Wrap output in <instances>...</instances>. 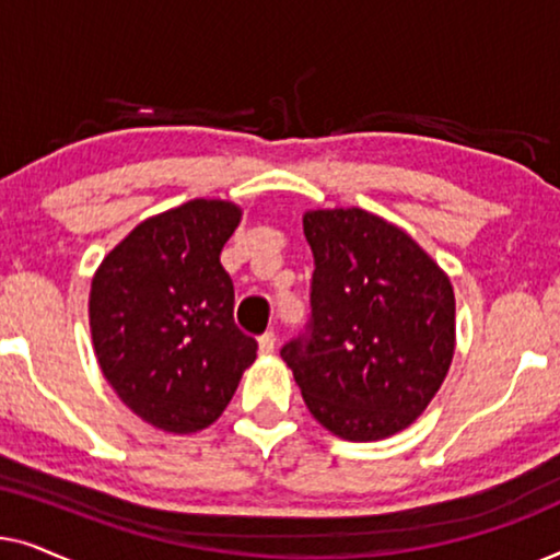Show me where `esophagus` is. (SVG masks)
I'll list each match as a JSON object with an SVG mask.
<instances>
[{
	"label": "esophagus",
	"mask_w": 560,
	"mask_h": 560,
	"mask_svg": "<svg viewBox=\"0 0 560 560\" xmlns=\"http://www.w3.org/2000/svg\"><path fill=\"white\" fill-rule=\"evenodd\" d=\"M275 341H278V339H275L272 331H265L262 336H259V354H265V357L272 354Z\"/></svg>",
	"instance_id": "esophagus-1"
}]
</instances>
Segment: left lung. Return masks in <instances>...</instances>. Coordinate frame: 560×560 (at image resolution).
<instances>
[{
	"mask_svg": "<svg viewBox=\"0 0 560 560\" xmlns=\"http://www.w3.org/2000/svg\"><path fill=\"white\" fill-rule=\"evenodd\" d=\"M316 270L308 334L282 347L311 416L343 441L416 423L456 349L448 275L420 244L364 209L305 211Z\"/></svg>",
	"mask_w": 560,
	"mask_h": 560,
	"instance_id": "8db88e82",
	"label": "left lung"
}]
</instances>
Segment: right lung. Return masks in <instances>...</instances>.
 <instances>
[{
	"mask_svg": "<svg viewBox=\"0 0 560 560\" xmlns=\"http://www.w3.org/2000/svg\"><path fill=\"white\" fill-rule=\"evenodd\" d=\"M240 221L236 203L194 198L137 224L91 280L98 366L119 400L165 433L209 428L257 357L219 262Z\"/></svg>",
	"mask_w": 560,
	"mask_h": 560,
	"instance_id": "1",
	"label": "right lung"
}]
</instances>
